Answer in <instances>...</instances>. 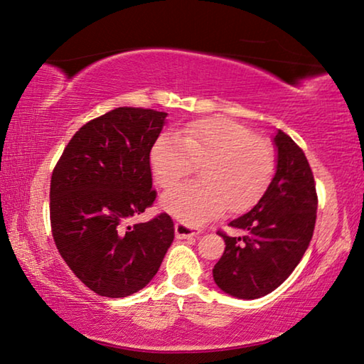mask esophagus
I'll return each instance as SVG.
<instances>
[{
	"instance_id": "1",
	"label": "esophagus",
	"mask_w": 364,
	"mask_h": 364,
	"mask_svg": "<svg viewBox=\"0 0 364 364\" xmlns=\"http://www.w3.org/2000/svg\"><path fill=\"white\" fill-rule=\"evenodd\" d=\"M175 235H176V238H191V237L199 235V230L194 229V227H189L186 224H176Z\"/></svg>"
}]
</instances>
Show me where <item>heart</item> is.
I'll list each match as a JSON object with an SVG mask.
<instances>
[{
  "instance_id": "heart-1",
  "label": "heart",
  "mask_w": 364,
  "mask_h": 364,
  "mask_svg": "<svg viewBox=\"0 0 364 364\" xmlns=\"http://www.w3.org/2000/svg\"><path fill=\"white\" fill-rule=\"evenodd\" d=\"M154 176L171 188L200 168V181L184 183L165 194L164 204L189 225H203L227 208L243 210L267 191L274 176V150L240 122L204 119L183 130V139L164 132L150 151Z\"/></svg>"
}]
</instances>
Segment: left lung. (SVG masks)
Masks as SVG:
<instances>
[{
  "instance_id": "obj_1",
  "label": "left lung",
  "mask_w": 364,
  "mask_h": 364,
  "mask_svg": "<svg viewBox=\"0 0 364 364\" xmlns=\"http://www.w3.org/2000/svg\"><path fill=\"white\" fill-rule=\"evenodd\" d=\"M278 151L276 173L250 213L237 217L230 227L245 232L224 238L225 250L213 276L225 294L258 299L273 292L299 264L314 234L317 193L309 161L283 130L273 139Z\"/></svg>"
}]
</instances>
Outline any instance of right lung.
Instances as JSON below:
<instances>
[{
  "label": "right lung",
  "instance_id": "obj_1",
  "mask_svg": "<svg viewBox=\"0 0 364 364\" xmlns=\"http://www.w3.org/2000/svg\"><path fill=\"white\" fill-rule=\"evenodd\" d=\"M168 114L116 107L73 135L50 181L52 235L65 263L96 294L147 286L175 238L168 214L129 225L154 204L150 150Z\"/></svg>",
  "mask_w": 364,
  "mask_h": 364
}]
</instances>
